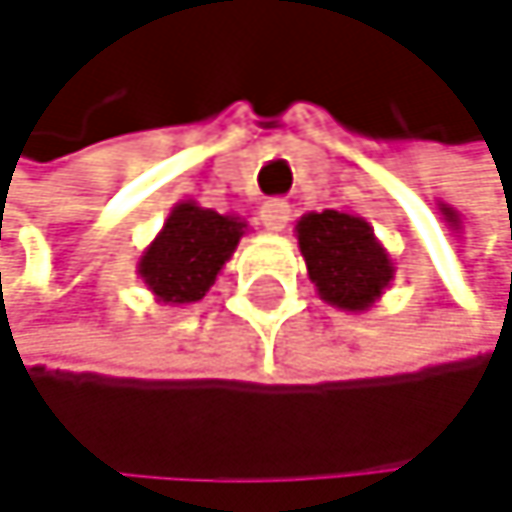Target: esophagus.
<instances>
[{
	"instance_id": "esophagus-1",
	"label": "esophagus",
	"mask_w": 512,
	"mask_h": 512,
	"mask_svg": "<svg viewBox=\"0 0 512 512\" xmlns=\"http://www.w3.org/2000/svg\"><path fill=\"white\" fill-rule=\"evenodd\" d=\"M291 221V206L282 203V200H270L264 209H261V224L270 230V233H282Z\"/></svg>"
}]
</instances>
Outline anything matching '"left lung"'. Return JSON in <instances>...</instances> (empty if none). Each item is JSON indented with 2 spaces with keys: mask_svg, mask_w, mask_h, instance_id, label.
<instances>
[{
  "mask_svg": "<svg viewBox=\"0 0 512 512\" xmlns=\"http://www.w3.org/2000/svg\"><path fill=\"white\" fill-rule=\"evenodd\" d=\"M306 276L318 297L343 312H367L391 285L394 264L373 227L349 209L309 212L294 224Z\"/></svg>",
  "mask_w": 512,
  "mask_h": 512,
  "instance_id": "8db88e82",
  "label": "left lung"
}]
</instances>
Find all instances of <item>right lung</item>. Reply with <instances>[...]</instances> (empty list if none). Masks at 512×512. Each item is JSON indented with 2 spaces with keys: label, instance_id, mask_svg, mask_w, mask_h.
Masks as SVG:
<instances>
[{
  "label": "right lung",
  "instance_id": "1",
  "mask_svg": "<svg viewBox=\"0 0 512 512\" xmlns=\"http://www.w3.org/2000/svg\"><path fill=\"white\" fill-rule=\"evenodd\" d=\"M245 233L248 224L239 215H221L194 200H181L145 245L136 273L157 303L191 306L215 285Z\"/></svg>",
  "mask_w": 512,
  "mask_h": 512
}]
</instances>
